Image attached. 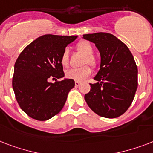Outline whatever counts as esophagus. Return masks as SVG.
I'll use <instances>...</instances> for the list:
<instances>
[{
  "instance_id": "esophagus-1",
  "label": "esophagus",
  "mask_w": 153,
  "mask_h": 153,
  "mask_svg": "<svg viewBox=\"0 0 153 153\" xmlns=\"http://www.w3.org/2000/svg\"><path fill=\"white\" fill-rule=\"evenodd\" d=\"M74 84H75V86H79V85H80V84H81V82H74Z\"/></svg>"
}]
</instances>
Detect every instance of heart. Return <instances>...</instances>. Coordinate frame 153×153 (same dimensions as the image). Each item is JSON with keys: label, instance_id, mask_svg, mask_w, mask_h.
Here are the masks:
<instances>
[{"label": "heart", "instance_id": "b5f03b06", "mask_svg": "<svg viewBox=\"0 0 153 153\" xmlns=\"http://www.w3.org/2000/svg\"><path fill=\"white\" fill-rule=\"evenodd\" d=\"M77 50L79 52L82 53L85 55L83 60L82 62V64H86L88 63L94 68H95L98 65V61L95 57L93 55L94 48L88 41L82 40L80 41L77 44ZM60 62L63 67H67L69 65V51L67 49H65L62 52ZM91 74V70L88 66H83V67H79V68H72L66 71V77L67 79H73L74 81L82 82L84 81L86 78H88Z\"/></svg>", "mask_w": 153, "mask_h": 153}]
</instances>
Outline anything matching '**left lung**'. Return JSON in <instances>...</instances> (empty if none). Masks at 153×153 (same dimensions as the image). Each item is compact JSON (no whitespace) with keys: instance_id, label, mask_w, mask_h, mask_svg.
Here are the masks:
<instances>
[{"instance_id":"8db88e82","label":"left lung","mask_w":153,"mask_h":153,"mask_svg":"<svg viewBox=\"0 0 153 153\" xmlns=\"http://www.w3.org/2000/svg\"><path fill=\"white\" fill-rule=\"evenodd\" d=\"M95 44L101 56L100 69L85 100L95 114L106 118L121 116L132 104L137 89V67L128 47L114 35H83Z\"/></svg>"}]
</instances>
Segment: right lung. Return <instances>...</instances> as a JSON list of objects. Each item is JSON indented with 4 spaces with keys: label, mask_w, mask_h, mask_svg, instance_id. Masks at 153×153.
<instances>
[{
    "label": "right lung",
    "mask_w": 153,
    "mask_h": 153,
    "mask_svg": "<svg viewBox=\"0 0 153 153\" xmlns=\"http://www.w3.org/2000/svg\"><path fill=\"white\" fill-rule=\"evenodd\" d=\"M77 36L44 35L28 44L14 65L13 88L18 104L32 118L46 121L60 112L74 81L64 77L60 58ZM57 79H56V81Z\"/></svg>",
    "instance_id": "add662e5"
}]
</instances>
